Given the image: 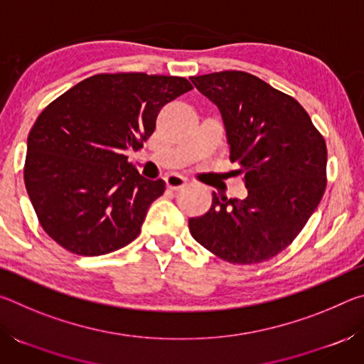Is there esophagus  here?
<instances>
[{"instance_id": "esophagus-1", "label": "esophagus", "mask_w": 364, "mask_h": 364, "mask_svg": "<svg viewBox=\"0 0 364 364\" xmlns=\"http://www.w3.org/2000/svg\"><path fill=\"white\" fill-rule=\"evenodd\" d=\"M165 183H167V186L170 189H180V188H184L188 184L186 178L181 176V175H176V173H171V175L165 178Z\"/></svg>"}]
</instances>
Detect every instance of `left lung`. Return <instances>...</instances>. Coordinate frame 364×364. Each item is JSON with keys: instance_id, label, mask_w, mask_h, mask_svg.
<instances>
[{"instance_id": "1", "label": "left lung", "mask_w": 364, "mask_h": 364, "mask_svg": "<svg viewBox=\"0 0 364 364\" xmlns=\"http://www.w3.org/2000/svg\"><path fill=\"white\" fill-rule=\"evenodd\" d=\"M191 82L220 109L230 160L241 167L247 197L213 194L210 210L189 218V231L225 262H267L292 244L323 199L326 141L297 100L247 72Z\"/></svg>"}]
</instances>
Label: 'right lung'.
<instances>
[{"instance_id": "add662e5", "label": "right lung", "mask_w": 364, "mask_h": 364, "mask_svg": "<svg viewBox=\"0 0 364 364\" xmlns=\"http://www.w3.org/2000/svg\"><path fill=\"white\" fill-rule=\"evenodd\" d=\"M186 78L97 73L48 104L27 139L23 181L43 230L72 254L97 257L138 237L164 180H146L125 152L139 151Z\"/></svg>"}]
</instances>
